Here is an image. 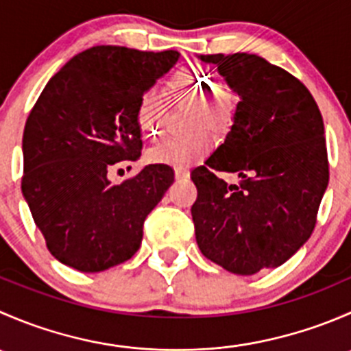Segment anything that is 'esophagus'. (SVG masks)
<instances>
[{"label": "esophagus", "instance_id": "esophagus-1", "mask_svg": "<svg viewBox=\"0 0 351 351\" xmlns=\"http://www.w3.org/2000/svg\"><path fill=\"white\" fill-rule=\"evenodd\" d=\"M189 175H190L189 169H185V168H175V176H176V178H178V180L189 178Z\"/></svg>", "mask_w": 351, "mask_h": 351}]
</instances>
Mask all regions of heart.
<instances>
[{"mask_svg":"<svg viewBox=\"0 0 351 351\" xmlns=\"http://www.w3.org/2000/svg\"><path fill=\"white\" fill-rule=\"evenodd\" d=\"M173 86L186 95L198 98L202 112L198 115V122L207 120L215 129H226L234 119L236 100L229 91L215 90V81L207 71L200 67L183 71L176 74L173 80ZM162 110H165V97L156 88H149L141 95L136 107V120L141 132L147 137L158 136L159 122H161ZM214 146V139L207 130H198L192 136L169 137L162 139L151 147L147 158L151 162L171 166H186L197 161L202 156L207 154Z\"/></svg>","mask_w":351,"mask_h":351,"instance_id":"1","label":"heart"}]
</instances>
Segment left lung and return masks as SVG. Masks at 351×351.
Wrapping results in <instances>:
<instances>
[{"label": "left lung", "instance_id": "1", "mask_svg": "<svg viewBox=\"0 0 351 351\" xmlns=\"http://www.w3.org/2000/svg\"><path fill=\"white\" fill-rule=\"evenodd\" d=\"M241 97L224 144L192 171L202 254L236 275L285 263L316 226L329 182L324 123L306 86L246 52L200 56ZM215 171L238 172L228 186Z\"/></svg>", "mask_w": 351, "mask_h": 351}]
</instances>
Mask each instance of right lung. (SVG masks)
Instances as JSON below:
<instances>
[{"label":"right lung","instance_id":"add662e5","mask_svg":"<svg viewBox=\"0 0 351 351\" xmlns=\"http://www.w3.org/2000/svg\"><path fill=\"white\" fill-rule=\"evenodd\" d=\"M178 52L95 45L49 80L23 130L22 192L47 250L95 274L134 256L147 214L175 180L147 165L112 185L108 171L143 151L136 107Z\"/></svg>","mask_w":351,"mask_h":351}]
</instances>
